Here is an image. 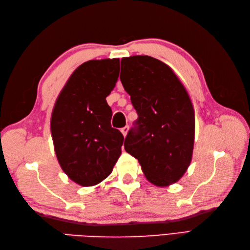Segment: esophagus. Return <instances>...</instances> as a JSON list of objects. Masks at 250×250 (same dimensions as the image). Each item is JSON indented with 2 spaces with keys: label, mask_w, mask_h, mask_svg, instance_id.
I'll return each mask as SVG.
<instances>
[{
  "label": "esophagus",
  "mask_w": 250,
  "mask_h": 250,
  "mask_svg": "<svg viewBox=\"0 0 250 250\" xmlns=\"http://www.w3.org/2000/svg\"><path fill=\"white\" fill-rule=\"evenodd\" d=\"M121 132L123 133L124 137H126V134H127V132H128V126H125V127H123V128H121Z\"/></svg>",
  "instance_id": "34e87169"
}]
</instances>
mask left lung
Wrapping results in <instances>:
<instances>
[{
	"instance_id": "left-lung-1",
	"label": "left lung",
	"mask_w": 250,
	"mask_h": 250,
	"mask_svg": "<svg viewBox=\"0 0 250 250\" xmlns=\"http://www.w3.org/2000/svg\"><path fill=\"white\" fill-rule=\"evenodd\" d=\"M121 82L138 112L126 152L155 186L176 183L192 161L195 113L187 89L171 67L151 56L121 60Z\"/></svg>"
}]
</instances>
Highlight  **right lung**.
<instances>
[{
  "label": "right lung",
  "mask_w": 250,
  "mask_h": 250,
  "mask_svg": "<svg viewBox=\"0 0 250 250\" xmlns=\"http://www.w3.org/2000/svg\"><path fill=\"white\" fill-rule=\"evenodd\" d=\"M119 72V58L82 63L66 81L52 111L51 133L58 163L82 187L101 183L121 155L124 137L111 127L106 102Z\"/></svg>",
  "instance_id": "right-lung-1"
}]
</instances>
